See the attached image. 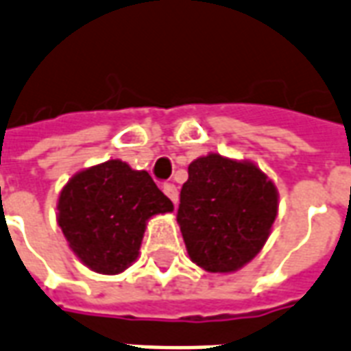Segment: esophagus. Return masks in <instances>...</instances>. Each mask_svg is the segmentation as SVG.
<instances>
[{"mask_svg":"<svg viewBox=\"0 0 351 351\" xmlns=\"http://www.w3.org/2000/svg\"><path fill=\"white\" fill-rule=\"evenodd\" d=\"M162 189H164V193L167 195L171 200H173V204H176V202H178V189H176L175 184H171V182H165L164 186H162Z\"/></svg>","mask_w":351,"mask_h":351,"instance_id":"1","label":"esophagus"}]
</instances>
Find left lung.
Segmentation results:
<instances>
[{
    "label": "left lung",
    "instance_id": "obj_1",
    "mask_svg": "<svg viewBox=\"0 0 351 351\" xmlns=\"http://www.w3.org/2000/svg\"><path fill=\"white\" fill-rule=\"evenodd\" d=\"M176 221L189 258L208 272H234L261 250L278 211V191L254 164L221 154L187 167Z\"/></svg>",
    "mask_w": 351,
    "mask_h": 351
}]
</instances>
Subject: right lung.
<instances>
[{"label": "right lung", "mask_w": 351, "mask_h": 351, "mask_svg": "<svg viewBox=\"0 0 351 351\" xmlns=\"http://www.w3.org/2000/svg\"><path fill=\"white\" fill-rule=\"evenodd\" d=\"M173 211L147 171L121 160L80 171L58 199V226L80 261L101 274H117L138 258L147 219Z\"/></svg>", "instance_id": "right-lung-1"}]
</instances>
